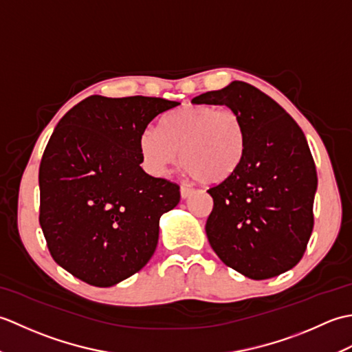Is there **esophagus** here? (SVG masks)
Segmentation results:
<instances>
[{
    "instance_id": "esophagus-1",
    "label": "esophagus",
    "mask_w": 352,
    "mask_h": 352,
    "mask_svg": "<svg viewBox=\"0 0 352 352\" xmlns=\"http://www.w3.org/2000/svg\"><path fill=\"white\" fill-rule=\"evenodd\" d=\"M192 192H193V189H190L189 186H184V184L180 186V193H182V198H183V199L189 198V195H190Z\"/></svg>"
}]
</instances>
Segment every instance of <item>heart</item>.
<instances>
[{"label": "heart", "instance_id": "1", "mask_svg": "<svg viewBox=\"0 0 352 352\" xmlns=\"http://www.w3.org/2000/svg\"><path fill=\"white\" fill-rule=\"evenodd\" d=\"M248 136L236 111L213 106H188L163 115L159 129L148 126L139 136L144 168L164 175L180 164L207 186L227 182L245 160ZM181 154L178 155L177 153Z\"/></svg>", "mask_w": 352, "mask_h": 352}]
</instances>
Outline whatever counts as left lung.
I'll return each mask as SVG.
<instances>
[{
	"label": "left lung",
	"instance_id": "left-lung-1",
	"mask_svg": "<svg viewBox=\"0 0 352 352\" xmlns=\"http://www.w3.org/2000/svg\"><path fill=\"white\" fill-rule=\"evenodd\" d=\"M195 104L227 106L248 136L236 174L208 189L207 239L223 263L252 280L298 265L313 230L316 166L302 130L278 102L245 81L201 94Z\"/></svg>",
	"mask_w": 352,
	"mask_h": 352
}]
</instances>
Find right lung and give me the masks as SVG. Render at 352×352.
Segmentation results:
<instances>
[{
  "label": "right lung",
  "mask_w": 352,
  "mask_h": 352,
  "mask_svg": "<svg viewBox=\"0 0 352 352\" xmlns=\"http://www.w3.org/2000/svg\"><path fill=\"white\" fill-rule=\"evenodd\" d=\"M178 104L92 95L52 131L39 168V222L52 258L81 281L115 286L153 257L160 218L180 203V188L140 168L138 142Z\"/></svg>",
  "instance_id": "add662e5"
}]
</instances>
